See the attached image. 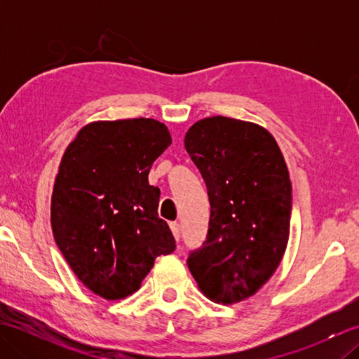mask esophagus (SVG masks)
Segmentation results:
<instances>
[{"mask_svg": "<svg viewBox=\"0 0 359 359\" xmlns=\"http://www.w3.org/2000/svg\"><path fill=\"white\" fill-rule=\"evenodd\" d=\"M170 226H171V231H172V234H174L175 241H179V239H180V225H179L177 222H171Z\"/></svg>", "mask_w": 359, "mask_h": 359, "instance_id": "34e87169", "label": "esophagus"}]
</instances>
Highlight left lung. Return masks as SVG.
<instances>
[{
	"mask_svg": "<svg viewBox=\"0 0 359 359\" xmlns=\"http://www.w3.org/2000/svg\"><path fill=\"white\" fill-rule=\"evenodd\" d=\"M185 149L211 205L207 241L188 269L208 299L231 306L256 294L284 257L292 217L285 160L264 126L224 116L196 121Z\"/></svg>",
	"mask_w": 359,
	"mask_h": 359,
	"instance_id": "8db88e82",
	"label": "left lung"
}]
</instances>
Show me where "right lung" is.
Listing matches in <instances>:
<instances>
[{
  "mask_svg": "<svg viewBox=\"0 0 359 359\" xmlns=\"http://www.w3.org/2000/svg\"><path fill=\"white\" fill-rule=\"evenodd\" d=\"M171 144L154 118L98 120L67 144L50 199L57 245L81 284L108 301L140 288L156 257L175 248L158 217L152 163Z\"/></svg>",
  "mask_w": 359,
  "mask_h": 359,
  "instance_id": "add662e5",
  "label": "right lung"
}]
</instances>
